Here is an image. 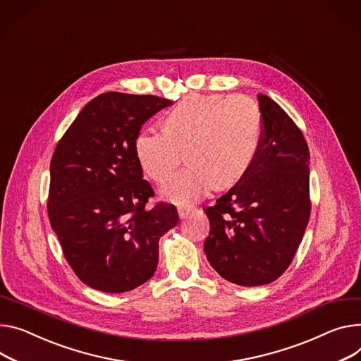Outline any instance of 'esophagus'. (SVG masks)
I'll use <instances>...</instances> for the list:
<instances>
[{
    "label": "esophagus",
    "instance_id": "1",
    "mask_svg": "<svg viewBox=\"0 0 361 361\" xmlns=\"http://www.w3.org/2000/svg\"><path fill=\"white\" fill-rule=\"evenodd\" d=\"M190 211H192V207H179V208H178V214H179V216H180L182 219L186 218Z\"/></svg>",
    "mask_w": 361,
    "mask_h": 361
}]
</instances>
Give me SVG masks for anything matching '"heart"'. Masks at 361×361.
Masks as SVG:
<instances>
[{"mask_svg":"<svg viewBox=\"0 0 361 361\" xmlns=\"http://www.w3.org/2000/svg\"><path fill=\"white\" fill-rule=\"evenodd\" d=\"M262 138L259 104L245 95H188L163 118V130H142L134 153L143 172L163 182L185 149L190 164L166 182L163 200L188 205L215 183L227 188L250 169Z\"/></svg>","mask_w":361,"mask_h":361,"instance_id":"1","label":"heart"}]
</instances>
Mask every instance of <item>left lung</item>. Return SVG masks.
I'll return each instance as SVG.
<instances>
[{
	"mask_svg": "<svg viewBox=\"0 0 361 361\" xmlns=\"http://www.w3.org/2000/svg\"><path fill=\"white\" fill-rule=\"evenodd\" d=\"M262 138L253 164L212 207L204 211L209 235L204 252L226 281L260 286L292 263L307 230L310 149L293 120L259 94Z\"/></svg>",
	"mask_w": 361,
	"mask_h": 361,
	"instance_id": "8db88e82",
	"label": "left lung"
}]
</instances>
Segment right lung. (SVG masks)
Listing matches in <instances>:
<instances>
[{
  "mask_svg": "<svg viewBox=\"0 0 361 361\" xmlns=\"http://www.w3.org/2000/svg\"><path fill=\"white\" fill-rule=\"evenodd\" d=\"M172 101L105 92L82 108L50 161L47 214L66 262L92 289L123 293L147 282L159 240L178 211L146 204L154 192L134 153L135 135Z\"/></svg>",
  "mask_w": 361,
  "mask_h": 361,
  "instance_id": "obj_1",
  "label": "right lung"
}]
</instances>
